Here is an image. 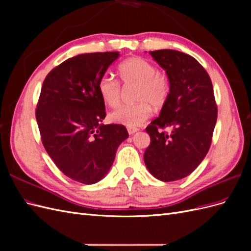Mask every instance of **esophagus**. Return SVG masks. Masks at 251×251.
Here are the masks:
<instances>
[{"label": "esophagus", "instance_id": "esophagus-1", "mask_svg": "<svg viewBox=\"0 0 251 251\" xmlns=\"http://www.w3.org/2000/svg\"><path fill=\"white\" fill-rule=\"evenodd\" d=\"M139 130L137 127H127V132H128V134L130 135H133V134H135L136 132H138Z\"/></svg>", "mask_w": 251, "mask_h": 251}]
</instances>
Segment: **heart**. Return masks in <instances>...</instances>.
<instances>
[{
    "label": "heart",
    "instance_id": "obj_1",
    "mask_svg": "<svg viewBox=\"0 0 251 251\" xmlns=\"http://www.w3.org/2000/svg\"><path fill=\"white\" fill-rule=\"evenodd\" d=\"M119 76L126 85L137 83L135 100L138 102L124 105L111 114V119L126 127H138L151 115V107L160 109L168 101L171 85L164 73L142 57H130L118 67ZM97 90L101 100L111 108H116L121 101L120 82L110 75H103L98 80Z\"/></svg>",
    "mask_w": 251,
    "mask_h": 251
}]
</instances>
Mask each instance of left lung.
<instances>
[{"instance_id":"1","label":"left lung","mask_w":251,"mask_h":251,"mask_svg":"<svg viewBox=\"0 0 251 251\" xmlns=\"http://www.w3.org/2000/svg\"><path fill=\"white\" fill-rule=\"evenodd\" d=\"M165 70L171 85L168 101L146 131L151 143L143 159L153 176L163 182L192 174L210 148L217 123V103L208 73L193 56L162 49L150 51ZM172 127L171 133L160 128Z\"/></svg>"}]
</instances>
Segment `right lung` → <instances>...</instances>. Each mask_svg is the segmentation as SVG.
I'll use <instances>...</instances> for the list:
<instances>
[{"instance_id": "add662e5", "label": "right lung", "mask_w": 251, "mask_h": 251, "mask_svg": "<svg viewBox=\"0 0 251 251\" xmlns=\"http://www.w3.org/2000/svg\"><path fill=\"white\" fill-rule=\"evenodd\" d=\"M118 52L85 53L68 58L45 78L35 111L42 142L53 162L83 184L100 181L128 137L123 125H102L104 102L97 83Z\"/></svg>"}]
</instances>
